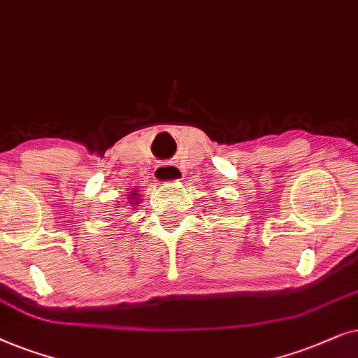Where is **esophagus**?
Here are the masks:
<instances>
[{
    "instance_id": "1",
    "label": "esophagus",
    "mask_w": 358,
    "mask_h": 358,
    "mask_svg": "<svg viewBox=\"0 0 358 358\" xmlns=\"http://www.w3.org/2000/svg\"><path fill=\"white\" fill-rule=\"evenodd\" d=\"M182 176H183V171L180 170V166L175 164H162L154 170V178L159 183H164V185L178 182Z\"/></svg>"
}]
</instances>
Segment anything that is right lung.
<instances>
[{"mask_svg": "<svg viewBox=\"0 0 358 358\" xmlns=\"http://www.w3.org/2000/svg\"><path fill=\"white\" fill-rule=\"evenodd\" d=\"M134 199H136V198H134ZM131 204H132V203H131Z\"/></svg>", "mask_w": 358, "mask_h": 358, "instance_id": "right-lung-1", "label": "right lung"}]
</instances>
